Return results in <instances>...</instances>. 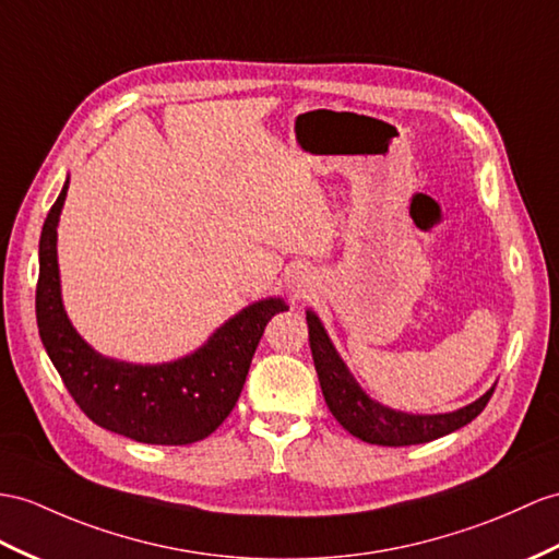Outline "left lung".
Segmentation results:
<instances>
[{
	"mask_svg": "<svg viewBox=\"0 0 559 559\" xmlns=\"http://www.w3.org/2000/svg\"><path fill=\"white\" fill-rule=\"evenodd\" d=\"M306 320H308L312 362H316L324 403L330 407V413L336 417L338 425H342L348 433H353V437L362 439L365 443L415 445V443L441 439L445 433L469 425V421L484 411L486 403L491 401L496 391V384H493L481 399L460 407L455 413L411 415V413L393 411V407L372 401L358 386L356 379H353V374L348 372L346 362L338 358V353L332 346L330 336H326L324 326L316 312L306 310Z\"/></svg>",
	"mask_w": 559,
	"mask_h": 559,
	"instance_id": "8db88e82",
	"label": "left lung"
}]
</instances>
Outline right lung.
Returning <instances> with one entry per match:
<instances>
[{
  "instance_id": "add662e5",
  "label": "right lung",
  "mask_w": 559,
  "mask_h": 559,
  "mask_svg": "<svg viewBox=\"0 0 559 559\" xmlns=\"http://www.w3.org/2000/svg\"><path fill=\"white\" fill-rule=\"evenodd\" d=\"M68 180L39 237L35 294L39 338L73 401L94 425L154 445H187L206 439L233 413L247 382L265 324L289 306L263 298L237 312L201 348L160 365L104 358L75 332L61 301L57 225Z\"/></svg>"
}]
</instances>
